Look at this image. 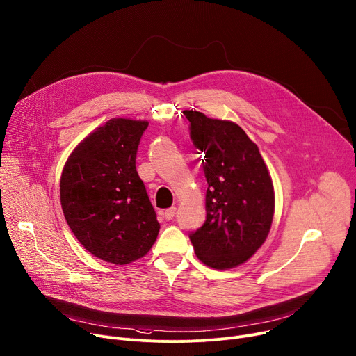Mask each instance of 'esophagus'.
Wrapping results in <instances>:
<instances>
[{"label": "esophagus", "mask_w": 356, "mask_h": 356, "mask_svg": "<svg viewBox=\"0 0 356 356\" xmlns=\"http://www.w3.org/2000/svg\"><path fill=\"white\" fill-rule=\"evenodd\" d=\"M175 215H176V207L165 209V210H164V213H163V216H164V219H165V220H172V219L175 218Z\"/></svg>", "instance_id": "1"}]
</instances>
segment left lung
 <instances>
[{
    "label": "left lung",
    "instance_id": "8db88e82",
    "mask_svg": "<svg viewBox=\"0 0 356 356\" xmlns=\"http://www.w3.org/2000/svg\"><path fill=\"white\" fill-rule=\"evenodd\" d=\"M193 146L204 153L206 220L192 232L197 257L210 268L229 269L265 242L275 211L273 184L257 146L232 122L184 110Z\"/></svg>",
    "mask_w": 356,
    "mask_h": 356
}]
</instances>
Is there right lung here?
<instances>
[{"label": "right lung", "instance_id": "add662e5", "mask_svg": "<svg viewBox=\"0 0 356 356\" xmlns=\"http://www.w3.org/2000/svg\"><path fill=\"white\" fill-rule=\"evenodd\" d=\"M147 126L113 118L81 141L61 175V207L70 229L91 254L114 265L145 256L160 229L136 170Z\"/></svg>", "mask_w": 356, "mask_h": 356}]
</instances>
